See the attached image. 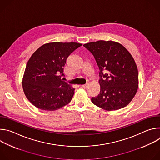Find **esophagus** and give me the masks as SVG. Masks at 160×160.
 Masks as SVG:
<instances>
[{"label": "esophagus", "mask_w": 160, "mask_h": 160, "mask_svg": "<svg viewBox=\"0 0 160 160\" xmlns=\"http://www.w3.org/2000/svg\"><path fill=\"white\" fill-rule=\"evenodd\" d=\"M82 87H83V88H87L88 87V83H86V84H83V85H82Z\"/></svg>", "instance_id": "esophagus-1"}]
</instances>
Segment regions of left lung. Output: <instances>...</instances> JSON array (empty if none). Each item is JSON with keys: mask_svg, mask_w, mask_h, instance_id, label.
<instances>
[{"mask_svg": "<svg viewBox=\"0 0 160 160\" xmlns=\"http://www.w3.org/2000/svg\"><path fill=\"white\" fill-rule=\"evenodd\" d=\"M83 46L92 54L99 68L100 93L92 98V103L106 111L127 106L139 85L138 67L132 56L122 44L111 40L92 42Z\"/></svg>", "mask_w": 160, "mask_h": 160, "instance_id": "left-lung-1", "label": "left lung"}]
</instances>
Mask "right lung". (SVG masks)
I'll return each instance as SVG.
<instances>
[{
  "mask_svg": "<svg viewBox=\"0 0 160 160\" xmlns=\"http://www.w3.org/2000/svg\"><path fill=\"white\" fill-rule=\"evenodd\" d=\"M82 44L51 42L40 47L29 59L22 77L28 101L38 109L55 111L69 103L75 88L63 80L68 57Z\"/></svg>",
  "mask_w": 160,
  "mask_h": 160,
  "instance_id": "obj_1",
  "label": "right lung"
}]
</instances>
